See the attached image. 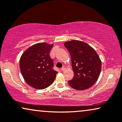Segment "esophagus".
Listing matches in <instances>:
<instances>
[{
  "mask_svg": "<svg viewBox=\"0 0 122 122\" xmlns=\"http://www.w3.org/2000/svg\"><path fill=\"white\" fill-rule=\"evenodd\" d=\"M66 67H65V66H63V67L61 68V71H63H63H65V69H66Z\"/></svg>",
  "mask_w": 122,
  "mask_h": 122,
  "instance_id": "34e87169",
  "label": "esophagus"
}]
</instances>
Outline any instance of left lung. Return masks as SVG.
Returning a JSON list of instances; mask_svg holds the SVG:
<instances>
[{
	"label": "left lung",
	"instance_id": "obj_1",
	"mask_svg": "<svg viewBox=\"0 0 122 122\" xmlns=\"http://www.w3.org/2000/svg\"><path fill=\"white\" fill-rule=\"evenodd\" d=\"M71 56L74 77L68 81L74 89L83 90L97 81L102 69V61L95 50L86 42L72 40L64 43Z\"/></svg>",
	"mask_w": 122,
	"mask_h": 122
}]
</instances>
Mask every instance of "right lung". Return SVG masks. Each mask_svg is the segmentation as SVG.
I'll return each instance as SVG.
<instances>
[{
    "label": "right lung",
    "mask_w": 122,
    "mask_h": 122,
    "mask_svg": "<svg viewBox=\"0 0 122 122\" xmlns=\"http://www.w3.org/2000/svg\"><path fill=\"white\" fill-rule=\"evenodd\" d=\"M53 46V44H36L28 48L20 58L22 75L33 88L42 90L54 82L58 72L53 69V61L49 55Z\"/></svg>",
    "instance_id": "1"
}]
</instances>
